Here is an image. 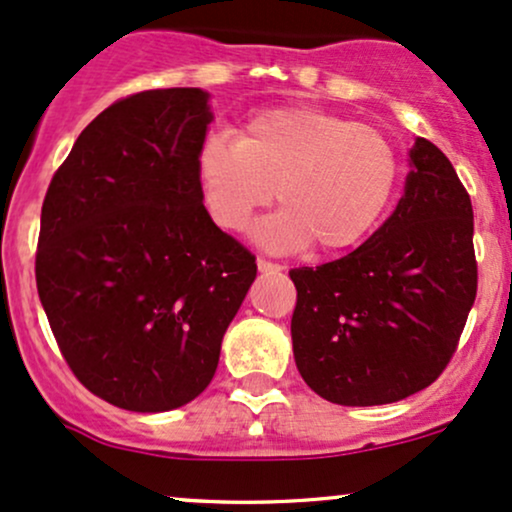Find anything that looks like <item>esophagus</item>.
<instances>
[{
  "label": "esophagus",
  "instance_id": "obj_1",
  "mask_svg": "<svg viewBox=\"0 0 512 512\" xmlns=\"http://www.w3.org/2000/svg\"><path fill=\"white\" fill-rule=\"evenodd\" d=\"M257 269H260V272L272 274V272H281V264L264 260V257H257Z\"/></svg>",
  "mask_w": 512,
  "mask_h": 512
}]
</instances>
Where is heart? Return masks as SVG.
<instances>
[{"mask_svg":"<svg viewBox=\"0 0 512 512\" xmlns=\"http://www.w3.org/2000/svg\"><path fill=\"white\" fill-rule=\"evenodd\" d=\"M397 154L380 129L317 108H274L250 117L238 139H204L197 185L209 216L245 231L274 197L284 204L255 226L269 250L342 252L361 243L395 192Z\"/></svg>","mask_w":512,"mask_h":512,"instance_id":"heart-1","label":"heart"}]
</instances>
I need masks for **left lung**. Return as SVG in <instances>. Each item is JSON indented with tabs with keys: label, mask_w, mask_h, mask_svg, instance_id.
I'll list each match as a JSON object with an SVG mask.
<instances>
[{
	"label": "left lung",
	"mask_w": 512,
	"mask_h": 512,
	"mask_svg": "<svg viewBox=\"0 0 512 512\" xmlns=\"http://www.w3.org/2000/svg\"><path fill=\"white\" fill-rule=\"evenodd\" d=\"M409 168L397 209L361 248L289 272L293 358L327 402L375 407L424 390L450 363L477 298L467 190L424 137Z\"/></svg>",
	"instance_id": "obj_1"
}]
</instances>
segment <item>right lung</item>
<instances>
[{"mask_svg":"<svg viewBox=\"0 0 512 512\" xmlns=\"http://www.w3.org/2000/svg\"><path fill=\"white\" fill-rule=\"evenodd\" d=\"M214 120L202 88H156L105 108L57 168L35 281L79 383L127 411L207 390L255 255L204 209L197 151Z\"/></svg>","mask_w":512,"mask_h":512,"instance_id":"right-lung-1","label":"right lung"}]
</instances>
